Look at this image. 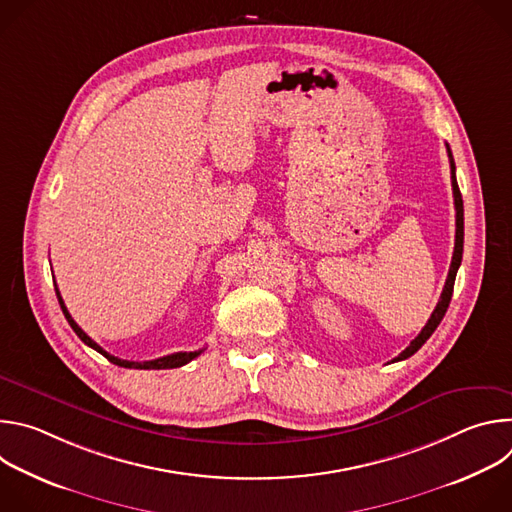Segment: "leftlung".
<instances>
[{"instance_id": "1", "label": "left lung", "mask_w": 512, "mask_h": 512, "mask_svg": "<svg viewBox=\"0 0 512 512\" xmlns=\"http://www.w3.org/2000/svg\"><path fill=\"white\" fill-rule=\"evenodd\" d=\"M448 148V158H450V170H452V190H454V206H456V245H454V255H452V265H450V273H448V279H446V285H444V291L440 296V302H437L431 318L427 320V324L423 326V330L415 336V340H411V344L395 358V360H405L409 358L411 354H415L423 344L425 340L433 334V330L440 326L442 318L446 316L448 312V306H450V300H452V291H454V281H456V273H458V267L462 263V251H464V202H462V194H460V188H458V180H456V164H454V156H452V150L450 145L446 143Z\"/></svg>"}]
</instances>
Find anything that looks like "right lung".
Listing matches in <instances>:
<instances>
[{
    "label": "right lung",
    "mask_w": 512,
    "mask_h": 512,
    "mask_svg": "<svg viewBox=\"0 0 512 512\" xmlns=\"http://www.w3.org/2000/svg\"><path fill=\"white\" fill-rule=\"evenodd\" d=\"M56 298H58V304H60V308H62V314H64V318L68 320V324H70V328L75 330V334L87 344V346H91L93 350H97L99 354H103L105 358H109L113 364H117V367H123V369H141V371H160V369H178V367H184L186 362H190L192 358H196L202 350H194V352H174V354H168V356H162V358H156V360H143V362H135V360H121V358H117V356H113V354H109L107 350H103L91 336H87L83 330H81V326L72 320V316L68 314V310H66V306H64V302H62V298H60V291H58V287H56Z\"/></svg>",
    "instance_id": "obj_1"
}]
</instances>
